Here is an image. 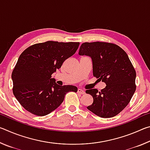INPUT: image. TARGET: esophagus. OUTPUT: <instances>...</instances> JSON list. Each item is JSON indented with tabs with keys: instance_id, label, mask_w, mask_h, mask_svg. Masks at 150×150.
Masks as SVG:
<instances>
[{
	"instance_id": "34e87169",
	"label": "esophagus",
	"mask_w": 150,
	"mask_h": 150,
	"mask_svg": "<svg viewBox=\"0 0 150 150\" xmlns=\"http://www.w3.org/2000/svg\"><path fill=\"white\" fill-rule=\"evenodd\" d=\"M77 93L79 94H81V95H83V94H85V91H83V89H81V88H78Z\"/></svg>"
}]
</instances>
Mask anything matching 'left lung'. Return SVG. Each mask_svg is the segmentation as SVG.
<instances>
[{
	"instance_id": "8db88e82",
	"label": "left lung",
	"mask_w": 150,
	"mask_h": 150,
	"mask_svg": "<svg viewBox=\"0 0 150 150\" xmlns=\"http://www.w3.org/2000/svg\"><path fill=\"white\" fill-rule=\"evenodd\" d=\"M79 55L89 56L94 77L102 80L105 88L86 91L93 103L87 109L102 118H111L128 105L136 91V73L126 53L117 45L106 42H85Z\"/></svg>"
}]
</instances>
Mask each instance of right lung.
I'll list each match as a JSON object with an SVG mask.
<instances>
[{
    "label": "right lung",
    "instance_id": "right-lung-1",
    "mask_svg": "<svg viewBox=\"0 0 150 150\" xmlns=\"http://www.w3.org/2000/svg\"><path fill=\"white\" fill-rule=\"evenodd\" d=\"M79 42L47 41L25 50L12 73L13 93L30 112L45 116L61 105L66 93L77 92L73 85L60 86L52 78L65 59L75 54Z\"/></svg>",
    "mask_w": 150,
    "mask_h": 150
}]
</instances>
